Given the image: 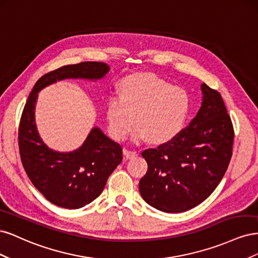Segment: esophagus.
<instances>
[{
	"label": "esophagus",
	"mask_w": 258,
	"mask_h": 258,
	"mask_svg": "<svg viewBox=\"0 0 258 258\" xmlns=\"http://www.w3.org/2000/svg\"><path fill=\"white\" fill-rule=\"evenodd\" d=\"M123 153L126 155L127 158H135L136 156H138V152L134 150H124Z\"/></svg>",
	"instance_id": "obj_1"
}]
</instances>
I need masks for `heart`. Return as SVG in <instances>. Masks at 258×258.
Masks as SVG:
<instances>
[{"label": "heart", "instance_id": "obj_1", "mask_svg": "<svg viewBox=\"0 0 258 258\" xmlns=\"http://www.w3.org/2000/svg\"><path fill=\"white\" fill-rule=\"evenodd\" d=\"M120 96L107 101L108 131L118 141L126 139L135 124L136 139H147L156 145L175 139L185 126L190 98L184 89L153 73H135L124 77Z\"/></svg>", "mask_w": 258, "mask_h": 258}]
</instances>
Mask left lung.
Wrapping results in <instances>:
<instances>
[{"label": "left lung", "mask_w": 258, "mask_h": 258, "mask_svg": "<svg viewBox=\"0 0 258 258\" xmlns=\"http://www.w3.org/2000/svg\"><path fill=\"white\" fill-rule=\"evenodd\" d=\"M201 90V107L188 126L172 141L142 152L148 169L140 179V192L162 212H184L201 204L231 159L235 132L221 93L205 83Z\"/></svg>", "instance_id": "8db88e82"}]
</instances>
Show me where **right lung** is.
I'll use <instances>...</instances> for the list:
<instances>
[{"label": "right lung", "instance_id": "obj_1", "mask_svg": "<svg viewBox=\"0 0 258 258\" xmlns=\"http://www.w3.org/2000/svg\"><path fill=\"white\" fill-rule=\"evenodd\" d=\"M108 70L103 62L86 61L46 73L35 83L23 107L18 129L22 166L43 196L58 207L79 209L99 197L108 176L122 160V147L99 128H93L76 151L58 153L50 150L43 143L35 127L37 92L64 79L99 80Z\"/></svg>", "mask_w": 258, "mask_h": 258}]
</instances>
